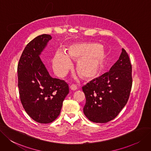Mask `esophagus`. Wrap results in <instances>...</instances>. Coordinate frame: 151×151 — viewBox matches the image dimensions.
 I'll return each instance as SVG.
<instances>
[{
	"instance_id": "obj_1",
	"label": "esophagus",
	"mask_w": 151,
	"mask_h": 151,
	"mask_svg": "<svg viewBox=\"0 0 151 151\" xmlns=\"http://www.w3.org/2000/svg\"><path fill=\"white\" fill-rule=\"evenodd\" d=\"M70 88L72 90H76L77 89V86L74 85V84H73V85H72L70 86Z\"/></svg>"
}]
</instances>
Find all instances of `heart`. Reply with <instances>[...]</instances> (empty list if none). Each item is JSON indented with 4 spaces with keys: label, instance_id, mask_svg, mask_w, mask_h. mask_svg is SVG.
Returning <instances> with one entry per match:
<instances>
[{
    "label": "heart",
    "instance_id": "1",
    "mask_svg": "<svg viewBox=\"0 0 151 151\" xmlns=\"http://www.w3.org/2000/svg\"><path fill=\"white\" fill-rule=\"evenodd\" d=\"M65 53L57 51L53 59V69L59 77H64L72 66L71 59L78 60L76 70L87 80L98 77L106 63V55L102 46L94 43H75L70 45Z\"/></svg>",
    "mask_w": 151,
    "mask_h": 151
}]
</instances>
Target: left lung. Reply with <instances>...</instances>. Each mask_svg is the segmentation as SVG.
<instances>
[{"label": "left lung", "instance_id": "1", "mask_svg": "<svg viewBox=\"0 0 151 151\" xmlns=\"http://www.w3.org/2000/svg\"><path fill=\"white\" fill-rule=\"evenodd\" d=\"M132 82L130 60L123 48L109 72L82 87L86 98L84 114L94 123H105L113 119L127 104Z\"/></svg>", "mask_w": 151, "mask_h": 151}]
</instances>
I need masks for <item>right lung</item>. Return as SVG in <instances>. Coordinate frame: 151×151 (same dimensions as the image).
Returning a JSON list of instances; mask_svg holds the SVG:
<instances>
[{"instance_id":"add662e5","label":"right lung","mask_w":151,"mask_h":151,"mask_svg":"<svg viewBox=\"0 0 151 151\" xmlns=\"http://www.w3.org/2000/svg\"><path fill=\"white\" fill-rule=\"evenodd\" d=\"M52 37L43 34L24 49L18 64V87L22 104L28 115L40 123H50L58 118L69 93L68 84L52 78L40 59Z\"/></svg>"}]
</instances>
